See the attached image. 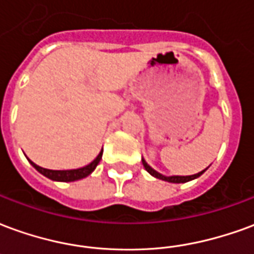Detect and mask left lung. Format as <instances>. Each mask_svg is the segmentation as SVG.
Returning a JSON list of instances; mask_svg holds the SVG:
<instances>
[{
  "label": "left lung",
  "instance_id": "1",
  "mask_svg": "<svg viewBox=\"0 0 254 254\" xmlns=\"http://www.w3.org/2000/svg\"><path fill=\"white\" fill-rule=\"evenodd\" d=\"M141 162H143V166L145 170L148 171L149 174L152 177H155V178H158V180H162V181H166V182H171V184H185V182H189L191 181V180H196V178H198V177L201 176L202 173H205V170L200 171V173H197V174H193V176H163V174H160V173H158L156 170H154L151 166L145 162V159H141Z\"/></svg>",
  "mask_w": 254,
  "mask_h": 254
}]
</instances>
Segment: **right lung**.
<instances>
[{
	"instance_id": "right-lung-1",
	"label": "right lung",
	"mask_w": 254,
	"mask_h": 254,
	"mask_svg": "<svg viewBox=\"0 0 254 254\" xmlns=\"http://www.w3.org/2000/svg\"><path fill=\"white\" fill-rule=\"evenodd\" d=\"M102 154H103V149L100 151L99 155L95 158L89 165L84 166V167H78V169H73V170H49V169H43L41 166L35 165L32 160L28 159L31 165L35 167L36 170L41 173L42 176L47 177L49 180H53V181H58V182H73V181H78V180H83L85 177H88L92 171L96 169V166L102 159Z\"/></svg>"
}]
</instances>
